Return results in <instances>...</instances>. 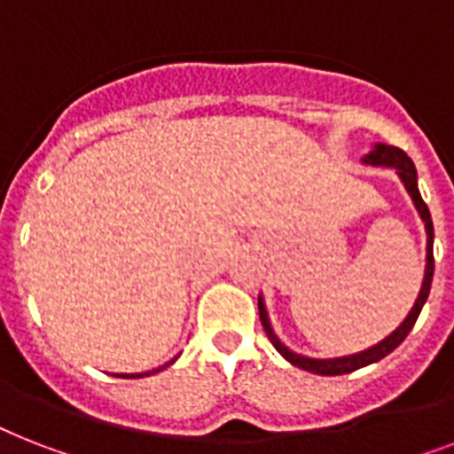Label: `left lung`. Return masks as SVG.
Segmentation results:
<instances>
[{"label":"left lung","instance_id":"obj_1","mask_svg":"<svg viewBox=\"0 0 454 454\" xmlns=\"http://www.w3.org/2000/svg\"><path fill=\"white\" fill-rule=\"evenodd\" d=\"M363 162L377 164V167H394L395 174L401 176L403 185H405V191L410 192V198H412V202H415L417 212H419V216H422L424 228H427V270H424V283H422V290H419V297H417L415 306H412V310L408 313V317L403 320L401 327H398L395 332H391L387 339H381L380 344L372 346V348L353 353V356H341V358H306V356H299V353L290 351V348H287V346L276 337V332H273V327H270L266 306H263V299L259 297V317H262L263 330H266V334H269L270 344L276 346V351L280 353L285 360H290L292 365L301 367V370H306V372L325 374V377L353 372V370H358V367L377 363V360H381L384 356H388V353L394 351L395 346H401L403 339L408 337L410 330L415 327L417 317H419V313H422L424 301H427V297H429L431 280H434V223H431L429 207H427V202H424L422 195H419V188H417V169H415V164H412V160H410L401 148H395V145L377 144L372 151H370V155H365Z\"/></svg>","mask_w":454,"mask_h":454}]
</instances>
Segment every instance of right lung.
<instances>
[{
    "mask_svg": "<svg viewBox=\"0 0 454 454\" xmlns=\"http://www.w3.org/2000/svg\"><path fill=\"white\" fill-rule=\"evenodd\" d=\"M174 363V360H171ZM162 370V367H160ZM160 370H153V372H160ZM153 372H138V374H115V377H124V380H137V377H148V374Z\"/></svg>",
    "mask_w": 454,
    "mask_h": 454,
    "instance_id": "obj_1",
    "label": "right lung"
}]
</instances>
